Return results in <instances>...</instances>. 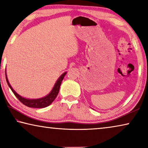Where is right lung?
Segmentation results:
<instances>
[{"instance_id":"add662e5","label":"right lung","mask_w":148,"mask_h":148,"mask_svg":"<svg viewBox=\"0 0 148 148\" xmlns=\"http://www.w3.org/2000/svg\"><path fill=\"white\" fill-rule=\"evenodd\" d=\"M66 74V72H64V73L61 75V76L58 78V80H57L56 83L55 84L51 92H50L48 96H46V97H44V98H40V99H36V100H29V99L22 98L21 96H19L18 94L16 93V92H15L14 90L12 89V87L10 86V84L8 81L7 77H6V74L5 73L6 80V82H7L8 86L10 87V88L12 91L13 93H14L15 96H16V98L21 101V102L23 103L24 105H25L26 106L30 107V108H43L47 107L48 106L51 104L52 102L55 100V98H56V96H58L62 81V80L64 79V77L65 76Z\"/></svg>"}]
</instances>
